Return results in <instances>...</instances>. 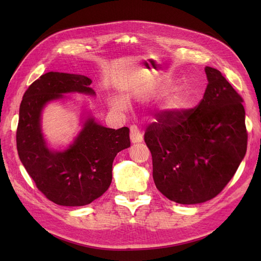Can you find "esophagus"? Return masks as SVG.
<instances>
[{"instance_id": "obj_1", "label": "esophagus", "mask_w": 261, "mask_h": 261, "mask_svg": "<svg viewBox=\"0 0 261 261\" xmlns=\"http://www.w3.org/2000/svg\"><path fill=\"white\" fill-rule=\"evenodd\" d=\"M130 140L133 143H140L143 140V134L140 133L136 125L130 126Z\"/></svg>"}]
</instances>
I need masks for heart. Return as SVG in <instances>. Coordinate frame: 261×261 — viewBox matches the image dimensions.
<instances>
[{"instance_id":"obj_1","label":"heart","mask_w":261,"mask_h":261,"mask_svg":"<svg viewBox=\"0 0 261 261\" xmlns=\"http://www.w3.org/2000/svg\"><path fill=\"white\" fill-rule=\"evenodd\" d=\"M113 106L117 109H124L125 108V105H124V102L122 100H114Z\"/></svg>"}]
</instances>
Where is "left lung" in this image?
<instances>
[{
    "instance_id": "1",
    "label": "left lung",
    "mask_w": 261,
    "mask_h": 261,
    "mask_svg": "<svg viewBox=\"0 0 261 261\" xmlns=\"http://www.w3.org/2000/svg\"><path fill=\"white\" fill-rule=\"evenodd\" d=\"M204 72L208 85L199 105L161 111L145 133L156 188L181 204L215 198L247 149L243 98L220 70Z\"/></svg>"
}]
</instances>
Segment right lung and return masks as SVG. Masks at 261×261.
I'll return each mask as SVG.
<instances>
[{
  "instance_id": "1",
  "label": "right lung",
  "mask_w": 261,
  "mask_h": 261,
  "mask_svg": "<svg viewBox=\"0 0 261 261\" xmlns=\"http://www.w3.org/2000/svg\"><path fill=\"white\" fill-rule=\"evenodd\" d=\"M91 80L84 75L49 72L31 84L19 108L16 132L21 163L37 188L60 206L89 204L103 195L112 181L116 154L130 146L129 129L107 128L87 118L74 143L64 151H53L41 132V112L63 93L94 94Z\"/></svg>"
}]
</instances>
